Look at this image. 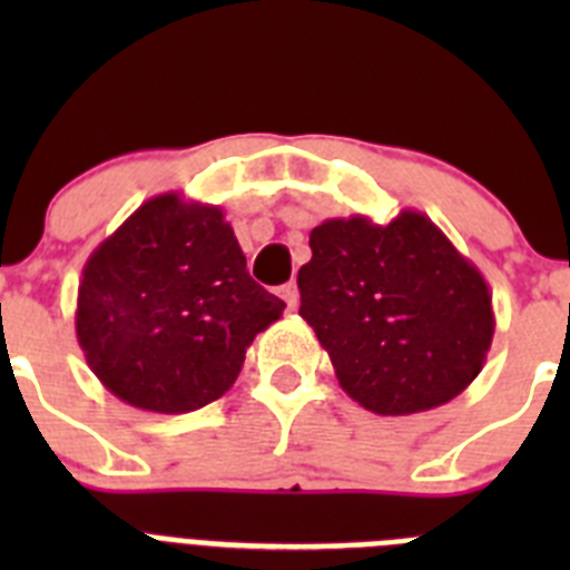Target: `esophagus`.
I'll return each mask as SVG.
<instances>
[{
    "label": "esophagus",
    "mask_w": 570,
    "mask_h": 570,
    "mask_svg": "<svg viewBox=\"0 0 570 570\" xmlns=\"http://www.w3.org/2000/svg\"><path fill=\"white\" fill-rule=\"evenodd\" d=\"M282 299L288 302V308L294 311L296 305H299V288H296V282H288V285H282Z\"/></svg>",
    "instance_id": "esophagus-1"
}]
</instances>
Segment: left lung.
<instances>
[{
  "label": "left lung",
  "instance_id": "8db88e82",
  "mask_svg": "<svg viewBox=\"0 0 570 570\" xmlns=\"http://www.w3.org/2000/svg\"><path fill=\"white\" fill-rule=\"evenodd\" d=\"M299 316L334 362L342 391L380 416L460 396L485 365L493 308L485 276L425 214L387 225L336 216L311 230Z\"/></svg>",
  "mask_w": 570,
  "mask_h": 570
}]
</instances>
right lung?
I'll return each instance as SVG.
<instances>
[{"label": "right lung", "mask_w": 570, "mask_h": 570, "mask_svg": "<svg viewBox=\"0 0 570 570\" xmlns=\"http://www.w3.org/2000/svg\"><path fill=\"white\" fill-rule=\"evenodd\" d=\"M285 311L256 285L223 208L159 194L88 256L77 340L97 380L154 414H188L236 382Z\"/></svg>", "instance_id": "obj_1"}]
</instances>
